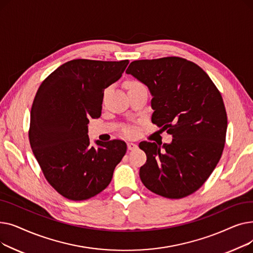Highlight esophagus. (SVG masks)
<instances>
[{"label": "esophagus", "mask_w": 253, "mask_h": 253, "mask_svg": "<svg viewBox=\"0 0 253 253\" xmlns=\"http://www.w3.org/2000/svg\"><path fill=\"white\" fill-rule=\"evenodd\" d=\"M127 148L129 151H132V150H135L137 148V144L136 143H133V142H128L127 143Z\"/></svg>", "instance_id": "1"}]
</instances>
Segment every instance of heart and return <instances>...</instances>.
<instances>
[{"label": "heart", "mask_w": 253, "mask_h": 253, "mask_svg": "<svg viewBox=\"0 0 253 253\" xmlns=\"http://www.w3.org/2000/svg\"><path fill=\"white\" fill-rule=\"evenodd\" d=\"M136 84H138V83H135V82H131V83H129V84H128V87H129V86H132V85H136ZM127 132H128V133H131L132 131H131V130H127Z\"/></svg>", "instance_id": "b5f03b06"}]
</instances>
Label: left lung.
<instances>
[{
	"mask_svg": "<svg viewBox=\"0 0 253 253\" xmlns=\"http://www.w3.org/2000/svg\"><path fill=\"white\" fill-rule=\"evenodd\" d=\"M126 74L149 88L152 122L172 135L170 143H139L147 154L142 183L169 199L193 194L223 151L228 119L219 91L200 66L180 57L132 61Z\"/></svg>",
	"mask_w": 253,
	"mask_h": 253,
	"instance_id": "left-lung-1",
	"label": "left lung"
}]
</instances>
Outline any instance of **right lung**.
I'll return each mask as SVG.
<instances>
[{"instance_id":"1","label":"right lung","mask_w":253,"mask_h":253,"mask_svg":"<svg viewBox=\"0 0 253 253\" xmlns=\"http://www.w3.org/2000/svg\"><path fill=\"white\" fill-rule=\"evenodd\" d=\"M129 60L74 59L40 86L31 111L30 142L48 182L60 195L82 201L110 184L127 145L90 144L89 118L100 117L104 89L121 78Z\"/></svg>"}]
</instances>
